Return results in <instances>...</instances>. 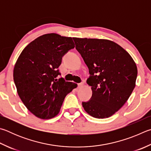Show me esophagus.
Masks as SVG:
<instances>
[{
    "label": "esophagus",
    "instance_id": "34e87169",
    "mask_svg": "<svg viewBox=\"0 0 151 151\" xmlns=\"http://www.w3.org/2000/svg\"><path fill=\"white\" fill-rule=\"evenodd\" d=\"M83 86H84V83H81L78 84V88H81V87H83Z\"/></svg>",
    "mask_w": 151,
    "mask_h": 151
}]
</instances>
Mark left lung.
<instances>
[{"label":"left lung","mask_w":151,"mask_h":151,"mask_svg":"<svg viewBox=\"0 0 151 151\" xmlns=\"http://www.w3.org/2000/svg\"><path fill=\"white\" fill-rule=\"evenodd\" d=\"M73 38L90 75L86 83L92 96L88 102H83L84 110L95 118L110 117L124 105L135 86V63L112 41Z\"/></svg>","instance_id":"8db88e82"}]
</instances>
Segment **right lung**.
<instances>
[{
    "label": "right lung",
    "mask_w": 151,
    "mask_h": 151,
    "mask_svg": "<svg viewBox=\"0 0 151 151\" xmlns=\"http://www.w3.org/2000/svg\"><path fill=\"white\" fill-rule=\"evenodd\" d=\"M75 47L72 37L44 34L29 43L16 61L13 77L18 96L27 109L40 119L56 116L65 96L77 87L56 78L62 57Z\"/></svg>",
    "instance_id": "1"
}]
</instances>
